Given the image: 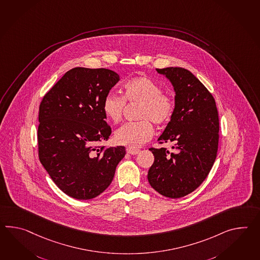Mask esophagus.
Wrapping results in <instances>:
<instances>
[{
    "instance_id": "1",
    "label": "esophagus",
    "mask_w": 260,
    "mask_h": 260,
    "mask_svg": "<svg viewBox=\"0 0 260 260\" xmlns=\"http://www.w3.org/2000/svg\"><path fill=\"white\" fill-rule=\"evenodd\" d=\"M140 150L139 149H134V148H127V153L131 154V155H137Z\"/></svg>"
}]
</instances>
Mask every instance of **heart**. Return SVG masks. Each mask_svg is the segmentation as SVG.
I'll return each mask as SVG.
<instances>
[{
  "instance_id": "b5f03b06",
  "label": "heart",
  "mask_w": 260,
  "mask_h": 260,
  "mask_svg": "<svg viewBox=\"0 0 260 260\" xmlns=\"http://www.w3.org/2000/svg\"><path fill=\"white\" fill-rule=\"evenodd\" d=\"M126 102L140 104V121L129 122L119 127L115 133L118 144L129 148H137L149 141L154 134L152 122L161 125L169 121L173 115L175 103L170 92L162 91L156 81L141 76L127 81L123 87V96L110 92L103 101V111L107 119L114 123L121 121Z\"/></svg>"
}]
</instances>
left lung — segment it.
I'll return each mask as SVG.
<instances>
[{"label":"left lung","instance_id":"8db88e82","mask_svg":"<svg viewBox=\"0 0 260 260\" xmlns=\"http://www.w3.org/2000/svg\"><path fill=\"white\" fill-rule=\"evenodd\" d=\"M172 82L175 108L158 138L167 148L151 147L155 156L147 178L162 196L178 199L198 188L214 165L219 141V118L215 101L201 81L180 67L156 69Z\"/></svg>","mask_w":260,"mask_h":260}]
</instances>
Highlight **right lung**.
<instances>
[{
  "instance_id": "right-lung-1",
  "label": "right lung",
  "mask_w": 260,
  "mask_h": 260,
  "mask_svg": "<svg viewBox=\"0 0 260 260\" xmlns=\"http://www.w3.org/2000/svg\"><path fill=\"white\" fill-rule=\"evenodd\" d=\"M119 80L114 71L76 67L46 93L39 106L38 156L65 194L90 200L112 183L124 146L105 147L111 127L103 101Z\"/></svg>"
}]
</instances>
